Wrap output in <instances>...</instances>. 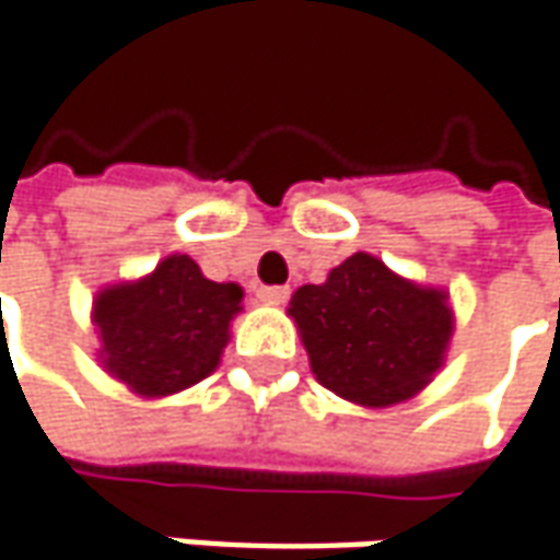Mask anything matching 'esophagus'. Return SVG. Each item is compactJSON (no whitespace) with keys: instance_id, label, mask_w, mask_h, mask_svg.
Wrapping results in <instances>:
<instances>
[{"instance_id":"34e87169","label":"esophagus","mask_w":560,"mask_h":560,"mask_svg":"<svg viewBox=\"0 0 560 560\" xmlns=\"http://www.w3.org/2000/svg\"><path fill=\"white\" fill-rule=\"evenodd\" d=\"M288 288L284 284H262V288H256V298L262 301V304H284L288 301Z\"/></svg>"}]
</instances>
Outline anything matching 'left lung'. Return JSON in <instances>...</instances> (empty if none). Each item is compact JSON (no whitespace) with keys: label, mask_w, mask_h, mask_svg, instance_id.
I'll return each mask as SVG.
<instances>
[{"label":"left lung","mask_w":560,"mask_h":560,"mask_svg":"<svg viewBox=\"0 0 560 560\" xmlns=\"http://www.w3.org/2000/svg\"><path fill=\"white\" fill-rule=\"evenodd\" d=\"M288 316L316 382L376 410L417 398L445 366L454 335L445 288L404 279L363 250L335 266L323 284L298 288Z\"/></svg>","instance_id":"obj_1"}]
</instances>
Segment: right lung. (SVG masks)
<instances>
[{"mask_svg":"<svg viewBox=\"0 0 560 560\" xmlns=\"http://www.w3.org/2000/svg\"><path fill=\"white\" fill-rule=\"evenodd\" d=\"M241 301V284L209 281L187 254L165 256L153 272L96 291V360L147 401L178 395L219 366Z\"/></svg>","mask_w":560,"mask_h":560,"instance_id":"obj_1","label":"right lung"}]
</instances>
